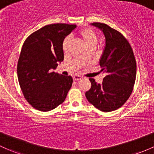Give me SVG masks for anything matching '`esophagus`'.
Returning a JSON list of instances; mask_svg holds the SVG:
<instances>
[{
  "label": "esophagus",
  "mask_w": 154,
  "mask_h": 154,
  "mask_svg": "<svg viewBox=\"0 0 154 154\" xmlns=\"http://www.w3.org/2000/svg\"><path fill=\"white\" fill-rule=\"evenodd\" d=\"M82 79V77L80 75H74V77H73V80H74V81H78V80H81Z\"/></svg>",
  "instance_id": "esophagus-1"
}]
</instances>
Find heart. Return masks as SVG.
I'll return each instance as SVG.
<instances>
[{
	"instance_id": "b5f03b06",
	"label": "heart",
	"mask_w": 154,
	"mask_h": 154,
	"mask_svg": "<svg viewBox=\"0 0 154 154\" xmlns=\"http://www.w3.org/2000/svg\"><path fill=\"white\" fill-rule=\"evenodd\" d=\"M78 35L82 39L88 49V48L94 49L96 47L97 44L98 38L97 34L93 30L88 28L82 29L79 31ZM70 44L71 38L69 37H66L64 39L63 43V51L64 53L68 52Z\"/></svg>"
}]
</instances>
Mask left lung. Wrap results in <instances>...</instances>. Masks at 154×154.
<instances>
[{
	"instance_id": "8db88e82",
	"label": "left lung",
	"mask_w": 154,
	"mask_h": 154,
	"mask_svg": "<svg viewBox=\"0 0 154 154\" xmlns=\"http://www.w3.org/2000/svg\"><path fill=\"white\" fill-rule=\"evenodd\" d=\"M102 31L105 47L100 58L103 82L97 84L90 78L91 87L85 92L87 100L104 112L115 111L127 101L131 94L137 74V65L132 48L123 35L108 25L93 23Z\"/></svg>"
}]
</instances>
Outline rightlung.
<instances>
[{"mask_svg":"<svg viewBox=\"0 0 154 154\" xmlns=\"http://www.w3.org/2000/svg\"><path fill=\"white\" fill-rule=\"evenodd\" d=\"M76 25L50 24L27 38L17 63L24 97L32 107L49 111L63 103L72 85L71 76L52 72L64 59L63 43Z\"/></svg>","mask_w":154,"mask_h":154,"instance_id":"1","label":"right lung"}]
</instances>
